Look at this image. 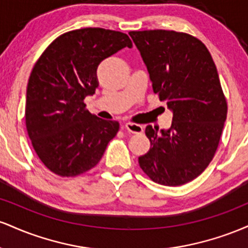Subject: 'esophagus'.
Instances as JSON below:
<instances>
[{
    "mask_svg": "<svg viewBox=\"0 0 248 248\" xmlns=\"http://www.w3.org/2000/svg\"><path fill=\"white\" fill-rule=\"evenodd\" d=\"M124 128H126L127 132L133 133V134H141V133H143V127H142L141 124H133V122H127V124H124Z\"/></svg>",
    "mask_w": 248,
    "mask_h": 248,
    "instance_id": "34e87169",
    "label": "esophagus"
}]
</instances>
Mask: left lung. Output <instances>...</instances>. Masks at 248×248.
<instances>
[{"label": "left lung", "instance_id": "left-lung-1", "mask_svg": "<svg viewBox=\"0 0 248 248\" xmlns=\"http://www.w3.org/2000/svg\"><path fill=\"white\" fill-rule=\"evenodd\" d=\"M154 93L172 112L169 129L146 127L149 152L139 157L144 173L168 186L198 177L217 150L227 104L209 50L199 39L169 30L130 31Z\"/></svg>", "mask_w": 248, "mask_h": 248}]
</instances>
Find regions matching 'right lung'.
Wrapping results in <instances>:
<instances>
[{
  "label": "right lung",
  "mask_w": 248,
  "mask_h": 248,
  "mask_svg": "<svg viewBox=\"0 0 248 248\" xmlns=\"http://www.w3.org/2000/svg\"><path fill=\"white\" fill-rule=\"evenodd\" d=\"M132 46L120 31L85 28L62 33L37 61L27 87L25 124L36 154L56 175L92 169L118 133L119 122L91 114L84 99L98 87L99 64Z\"/></svg>",
  "instance_id": "add662e5"
}]
</instances>
